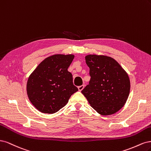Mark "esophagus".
I'll return each instance as SVG.
<instances>
[{"instance_id": "1", "label": "esophagus", "mask_w": 151, "mask_h": 151, "mask_svg": "<svg viewBox=\"0 0 151 151\" xmlns=\"http://www.w3.org/2000/svg\"><path fill=\"white\" fill-rule=\"evenodd\" d=\"M84 85H81V86H79L78 87V90H79V91H81L84 88Z\"/></svg>"}]
</instances>
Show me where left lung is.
Returning <instances> with one entry per match:
<instances>
[{"instance_id": "8db88e82", "label": "left lung", "mask_w": 151, "mask_h": 151, "mask_svg": "<svg viewBox=\"0 0 151 151\" xmlns=\"http://www.w3.org/2000/svg\"><path fill=\"white\" fill-rule=\"evenodd\" d=\"M90 80L81 93L91 106L102 115H112L123 107L130 93L129 76L112 58L89 55L85 56Z\"/></svg>"}]
</instances>
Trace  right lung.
<instances>
[{"instance_id":"right-lung-1","label":"right lung","mask_w":151,"mask_h":151,"mask_svg":"<svg viewBox=\"0 0 151 151\" xmlns=\"http://www.w3.org/2000/svg\"><path fill=\"white\" fill-rule=\"evenodd\" d=\"M73 55H55L44 60L29 76L27 93L32 104L41 112L54 114L65 106L78 90L68 68Z\"/></svg>"}]
</instances>
